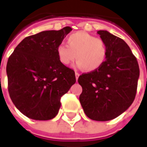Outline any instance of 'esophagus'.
<instances>
[{
	"instance_id": "obj_1",
	"label": "esophagus",
	"mask_w": 147,
	"mask_h": 147,
	"mask_svg": "<svg viewBox=\"0 0 147 147\" xmlns=\"http://www.w3.org/2000/svg\"><path fill=\"white\" fill-rule=\"evenodd\" d=\"M76 81L78 80V79H79V76H80V73L79 72H77V71H76Z\"/></svg>"
}]
</instances>
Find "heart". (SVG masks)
<instances>
[{
	"label": "heart",
	"mask_w": 147,
	"mask_h": 147,
	"mask_svg": "<svg viewBox=\"0 0 147 147\" xmlns=\"http://www.w3.org/2000/svg\"><path fill=\"white\" fill-rule=\"evenodd\" d=\"M67 45L61 43L57 49L58 59L64 65L71 64L76 57L77 66L80 68L94 71L105 62L107 48L103 39L78 31L67 37Z\"/></svg>",
	"instance_id": "heart-1"
}]
</instances>
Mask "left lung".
I'll list each match as a JSON object with an SVG mask.
<instances>
[{"mask_svg": "<svg viewBox=\"0 0 147 147\" xmlns=\"http://www.w3.org/2000/svg\"><path fill=\"white\" fill-rule=\"evenodd\" d=\"M98 34L106 45V61L98 69L79 77L83 88L80 102L90 119L107 121L123 113L134 102L139 67L123 39L107 30Z\"/></svg>", "mask_w": 147, "mask_h": 147, "instance_id": "1", "label": "left lung"}]
</instances>
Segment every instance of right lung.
Here are the masks:
<instances>
[{
    "label": "right lung",
    "instance_id": "right-lung-1",
    "mask_svg": "<svg viewBox=\"0 0 147 147\" xmlns=\"http://www.w3.org/2000/svg\"><path fill=\"white\" fill-rule=\"evenodd\" d=\"M72 30H45L28 36L8 58V89L15 106L30 119L54 118L61 98L76 83L75 71L59 61L57 46Z\"/></svg>",
    "mask_w": 147,
    "mask_h": 147
}]
</instances>
